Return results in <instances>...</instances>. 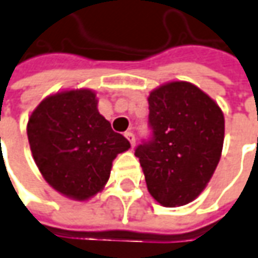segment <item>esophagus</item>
Here are the masks:
<instances>
[{
    "instance_id": "esophagus-1",
    "label": "esophagus",
    "mask_w": 258,
    "mask_h": 258,
    "mask_svg": "<svg viewBox=\"0 0 258 258\" xmlns=\"http://www.w3.org/2000/svg\"><path fill=\"white\" fill-rule=\"evenodd\" d=\"M124 136H125V138H127V140L130 141L131 147H134V145H136V136H134V134H133L131 131H127V133H125Z\"/></svg>"
}]
</instances>
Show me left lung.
I'll list each match as a JSON object with an SVG mask.
<instances>
[{"mask_svg":"<svg viewBox=\"0 0 258 258\" xmlns=\"http://www.w3.org/2000/svg\"><path fill=\"white\" fill-rule=\"evenodd\" d=\"M151 137L136 148L147 188L166 208L192 202L216 169L225 140V117L213 100L188 82L150 93Z\"/></svg>","mask_w":258,"mask_h":258,"instance_id":"1","label":"left lung"}]
</instances>
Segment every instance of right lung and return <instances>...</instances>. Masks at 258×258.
<instances>
[{
	"mask_svg": "<svg viewBox=\"0 0 258 258\" xmlns=\"http://www.w3.org/2000/svg\"><path fill=\"white\" fill-rule=\"evenodd\" d=\"M28 140L45 180L62 195L86 201L104 188L113 159L130 148L97 110L92 90L49 96L29 117Z\"/></svg>",
	"mask_w": 258,
	"mask_h": 258,
	"instance_id": "right-lung-1",
	"label": "right lung"
}]
</instances>
